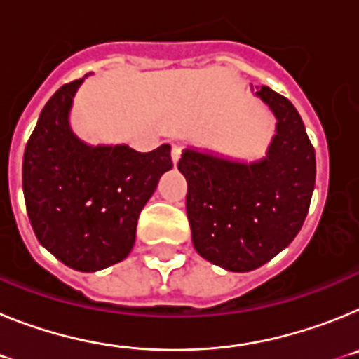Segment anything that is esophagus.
Masks as SVG:
<instances>
[{
	"label": "esophagus",
	"instance_id": "obj_1",
	"mask_svg": "<svg viewBox=\"0 0 359 359\" xmlns=\"http://www.w3.org/2000/svg\"><path fill=\"white\" fill-rule=\"evenodd\" d=\"M180 158H182V147H180V145H172V161L174 163H177V161H180Z\"/></svg>",
	"mask_w": 359,
	"mask_h": 359
}]
</instances>
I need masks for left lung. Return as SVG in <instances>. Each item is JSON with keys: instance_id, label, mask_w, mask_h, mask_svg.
<instances>
[{"instance_id": "1", "label": "left lung", "mask_w": 359, "mask_h": 359, "mask_svg": "<svg viewBox=\"0 0 359 359\" xmlns=\"http://www.w3.org/2000/svg\"><path fill=\"white\" fill-rule=\"evenodd\" d=\"M277 118L266 156L239 161L183 149L187 215L203 259L228 271H252L297 237L315 190V149L286 97L268 86L255 91Z\"/></svg>"}]
</instances>
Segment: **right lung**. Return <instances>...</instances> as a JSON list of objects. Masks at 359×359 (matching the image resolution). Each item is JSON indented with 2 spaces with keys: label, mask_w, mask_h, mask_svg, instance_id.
<instances>
[{
  "label": "right lung",
  "mask_w": 359,
  "mask_h": 359,
  "mask_svg": "<svg viewBox=\"0 0 359 359\" xmlns=\"http://www.w3.org/2000/svg\"><path fill=\"white\" fill-rule=\"evenodd\" d=\"M84 79L59 88L41 111L25 149L23 192L37 241L62 264L91 273L131 253L138 215L172 160L169 144L138 152L82 142L69 111Z\"/></svg>",
  "instance_id": "1"
}]
</instances>
